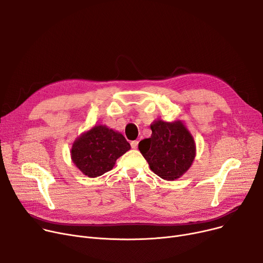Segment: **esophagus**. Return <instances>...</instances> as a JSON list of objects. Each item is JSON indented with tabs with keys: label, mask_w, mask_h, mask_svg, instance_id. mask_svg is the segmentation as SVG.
Listing matches in <instances>:
<instances>
[{
	"label": "esophagus",
	"mask_w": 263,
	"mask_h": 263,
	"mask_svg": "<svg viewBox=\"0 0 263 263\" xmlns=\"http://www.w3.org/2000/svg\"><path fill=\"white\" fill-rule=\"evenodd\" d=\"M137 146H139V141H133V142H131V147H132L133 149H136Z\"/></svg>",
	"instance_id": "1"
}]
</instances>
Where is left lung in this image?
I'll use <instances>...</instances> for the list:
<instances>
[{
	"instance_id": "obj_1",
	"label": "left lung",
	"mask_w": 263,
	"mask_h": 263,
	"mask_svg": "<svg viewBox=\"0 0 263 263\" xmlns=\"http://www.w3.org/2000/svg\"><path fill=\"white\" fill-rule=\"evenodd\" d=\"M150 128L153 134L139 144L150 170L167 181L182 177L196 157L194 137L179 119L172 122L157 119Z\"/></svg>"
}]
</instances>
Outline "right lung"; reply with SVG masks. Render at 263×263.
<instances>
[{"mask_svg": "<svg viewBox=\"0 0 263 263\" xmlns=\"http://www.w3.org/2000/svg\"><path fill=\"white\" fill-rule=\"evenodd\" d=\"M130 149V144L120 132L105 124H97L77 137L70 155L83 175L96 178L112 170L116 160Z\"/></svg>", "mask_w": 263, "mask_h": 263, "instance_id": "1", "label": "right lung"}]
</instances>
